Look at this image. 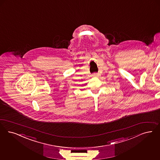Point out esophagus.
Here are the masks:
<instances>
[{"mask_svg":"<svg viewBox=\"0 0 160 160\" xmlns=\"http://www.w3.org/2000/svg\"><path fill=\"white\" fill-rule=\"evenodd\" d=\"M92 77H93V78H98V77H99V74L94 73V74L92 75Z\"/></svg>","mask_w":160,"mask_h":160,"instance_id":"1","label":"esophagus"}]
</instances>
